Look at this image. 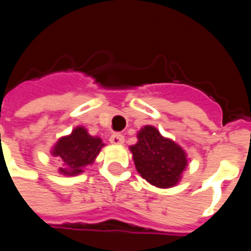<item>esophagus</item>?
Wrapping results in <instances>:
<instances>
[{
  "instance_id": "1",
  "label": "esophagus",
  "mask_w": 251,
  "mask_h": 251,
  "mask_svg": "<svg viewBox=\"0 0 251 251\" xmlns=\"http://www.w3.org/2000/svg\"><path fill=\"white\" fill-rule=\"evenodd\" d=\"M124 141H125V137L120 134V133H114V134L110 136V142L114 144V145H121V144H124Z\"/></svg>"
}]
</instances>
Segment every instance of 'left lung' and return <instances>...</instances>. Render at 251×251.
<instances>
[{
    "label": "left lung",
    "instance_id": "8db88e82",
    "mask_svg": "<svg viewBox=\"0 0 251 251\" xmlns=\"http://www.w3.org/2000/svg\"><path fill=\"white\" fill-rule=\"evenodd\" d=\"M138 142L130 147L138 174L151 184L169 188L177 184L187 167L184 151L164 138L153 126H145L138 133Z\"/></svg>",
    "mask_w": 251,
    "mask_h": 251
}]
</instances>
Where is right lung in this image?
Instances as JSON below:
<instances>
[{
  "label": "right lung",
  "mask_w": 251,
  "mask_h": 251,
  "mask_svg": "<svg viewBox=\"0 0 251 251\" xmlns=\"http://www.w3.org/2000/svg\"><path fill=\"white\" fill-rule=\"evenodd\" d=\"M104 144L98 137L90 136L84 127H76L70 136L63 137L52 151L63 167L60 174L74 176L83 172V167L93 164Z\"/></svg>",
  "instance_id": "1"
}]
</instances>
